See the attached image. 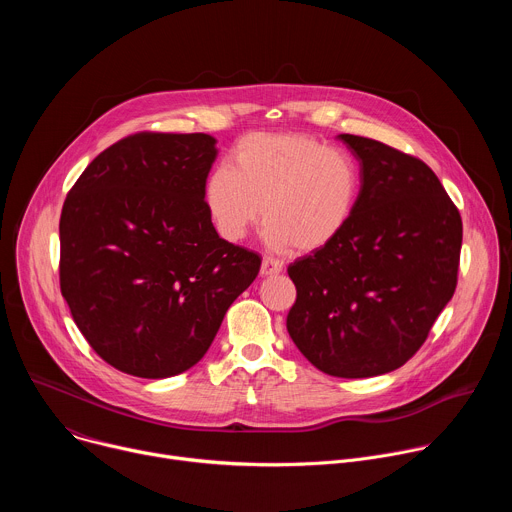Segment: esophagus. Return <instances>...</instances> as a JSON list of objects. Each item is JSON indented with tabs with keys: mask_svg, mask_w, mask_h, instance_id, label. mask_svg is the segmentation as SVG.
Returning <instances> with one entry per match:
<instances>
[{
	"mask_svg": "<svg viewBox=\"0 0 512 512\" xmlns=\"http://www.w3.org/2000/svg\"><path fill=\"white\" fill-rule=\"evenodd\" d=\"M261 277H273V275H279L281 273V263H277L275 259H269V257H265L263 261H261Z\"/></svg>",
	"mask_w": 512,
	"mask_h": 512,
	"instance_id": "34e87169",
	"label": "esophagus"
}]
</instances>
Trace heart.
I'll list each match as a JSON object with an SVG mask.
<instances>
[{"label":"heart","instance_id":"b5f03b06","mask_svg":"<svg viewBox=\"0 0 512 512\" xmlns=\"http://www.w3.org/2000/svg\"><path fill=\"white\" fill-rule=\"evenodd\" d=\"M356 160L320 139L279 131L241 137L231 168H214L202 200L214 231L241 243L265 216V241L277 251L316 253L348 229L360 196Z\"/></svg>","mask_w":512,"mask_h":512}]
</instances>
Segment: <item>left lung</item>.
<instances>
[{
	"label": "left lung",
	"instance_id": "1",
	"mask_svg": "<svg viewBox=\"0 0 512 512\" xmlns=\"http://www.w3.org/2000/svg\"><path fill=\"white\" fill-rule=\"evenodd\" d=\"M338 137L360 164L358 206L338 241L287 267L298 289L287 332L322 373L367 379L403 367L452 300L462 216L419 158Z\"/></svg>",
	"mask_w": 512,
	"mask_h": 512
}]
</instances>
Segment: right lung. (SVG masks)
I'll return each mask as SVG.
<instances>
[{
    "label": "right lung",
    "mask_w": 512,
    "mask_h": 512,
    "mask_svg": "<svg viewBox=\"0 0 512 512\" xmlns=\"http://www.w3.org/2000/svg\"><path fill=\"white\" fill-rule=\"evenodd\" d=\"M214 143L206 133L127 135L66 194L60 291L91 348L121 373L166 379L194 367L259 273V255L218 237L206 214Z\"/></svg>",
    "instance_id": "add662e5"
}]
</instances>
